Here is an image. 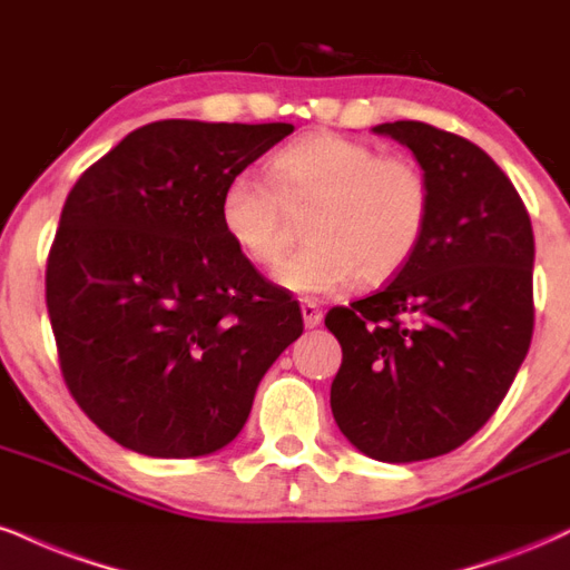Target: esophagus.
I'll return each instance as SVG.
<instances>
[{"label":"esophagus","instance_id":"esophagus-1","mask_svg":"<svg viewBox=\"0 0 570 570\" xmlns=\"http://www.w3.org/2000/svg\"><path fill=\"white\" fill-rule=\"evenodd\" d=\"M299 311H303V321H305L307 328H315L321 324V321H324V313H321L318 305L311 303V299H305V303L299 305Z\"/></svg>","mask_w":570,"mask_h":570}]
</instances>
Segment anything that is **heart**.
<instances>
[{
  "mask_svg": "<svg viewBox=\"0 0 570 570\" xmlns=\"http://www.w3.org/2000/svg\"><path fill=\"white\" fill-rule=\"evenodd\" d=\"M271 183L236 173L223 183V233L255 265H271L289 244L284 207L307 209L311 242L273 271L284 289L328 294L358 276L382 284L420 249L430 219V183L414 161L382 156L340 132H313L267 161Z\"/></svg>",
  "mask_w": 570,
  "mask_h": 570,
  "instance_id": "b5f03b06",
  "label": "heart"
}]
</instances>
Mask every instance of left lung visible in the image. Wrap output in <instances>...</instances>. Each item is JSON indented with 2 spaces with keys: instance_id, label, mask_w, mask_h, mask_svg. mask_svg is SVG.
Here are the masks:
<instances>
[{
  "instance_id": "8db88e82",
  "label": "left lung",
  "mask_w": 570,
  "mask_h": 570,
  "mask_svg": "<svg viewBox=\"0 0 570 570\" xmlns=\"http://www.w3.org/2000/svg\"><path fill=\"white\" fill-rule=\"evenodd\" d=\"M430 183L420 249L393 281L332 307L340 340L332 414L376 462H422L472 438L504 401L533 334L531 217L497 161L424 121L372 127Z\"/></svg>"
}]
</instances>
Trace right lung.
<instances>
[{
	"instance_id": "add662e5",
	"label": "right lung",
	"mask_w": 570,
	"mask_h": 570,
	"mask_svg": "<svg viewBox=\"0 0 570 570\" xmlns=\"http://www.w3.org/2000/svg\"><path fill=\"white\" fill-rule=\"evenodd\" d=\"M292 125L164 119L79 177L47 259L60 372L129 451L207 456L244 430L259 380L303 334L297 299L255 271L217 215L223 183Z\"/></svg>"
}]
</instances>
